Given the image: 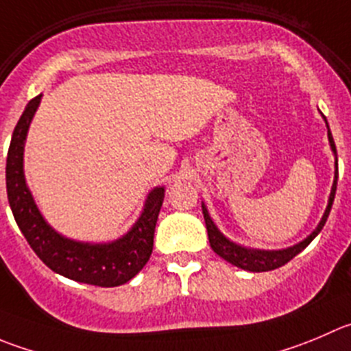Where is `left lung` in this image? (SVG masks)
I'll return each instance as SVG.
<instances>
[{
    "label": "left lung",
    "instance_id": "8db88e82",
    "mask_svg": "<svg viewBox=\"0 0 351 351\" xmlns=\"http://www.w3.org/2000/svg\"><path fill=\"white\" fill-rule=\"evenodd\" d=\"M328 136H329V143H331L332 152H335L336 155L335 139H332L331 132L329 131H328ZM336 158H338V156H336ZM336 162H338V160H336ZM336 184H338V163H336L335 184H332L331 196H329L328 208H326V212H324V217L322 220H320L319 226H317V229L305 239V241L298 243V245L291 246V248L288 250H279V252H262V250H250V248H243V246L239 245H234V243L229 241V239L215 228V223L212 222L208 212H206V208L203 206V217H205L206 231H208L210 246H212L213 252H215L219 256H222L223 260H228L229 263L239 267V269L250 270V272H267V270H274V269H278V267H282L285 263H288L289 260L295 258L300 252H303V250L312 243V239L322 231L324 223H326V220H328L329 217V212H331L332 202H335Z\"/></svg>",
    "mask_w": 351,
    "mask_h": 351
}]
</instances>
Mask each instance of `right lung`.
Returning a JSON list of instances; mask_svg holds the SVG:
<instances>
[{
  "mask_svg": "<svg viewBox=\"0 0 351 351\" xmlns=\"http://www.w3.org/2000/svg\"><path fill=\"white\" fill-rule=\"evenodd\" d=\"M39 99L41 96L31 99L20 117L6 156V193L16 226L36 255L53 272L101 288L125 285L146 265L152 255L156 219L162 208L165 189L155 188L149 193L145 212L122 239L108 245H88L70 241L56 234L36 208L23 179V143Z\"/></svg>",
  "mask_w": 351,
  "mask_h": 351,
  "instance_id": "right-lung-1",
  "label": "right lung"
}]
</instances>
